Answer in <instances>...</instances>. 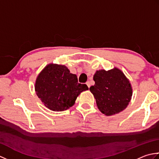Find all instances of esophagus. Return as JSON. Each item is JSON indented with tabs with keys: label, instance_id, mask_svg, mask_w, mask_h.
Returning a JSON list of instances; mask_svg holds the SVG:
<instances>
[{
	"label": "esophagus",
	"instance_id": "esophagus-1",
	"mask_svg": "<svg viewBox=\"0 0 159 159\" xmlns=\"http://www.w3.org/2000/svg\"><path fill=\"white\" fill-rule=\"evenodd\" d=\"M86 85H87V87H89H89H90V86H91V84H90V82L89 81H87V83H86Z\"/></svg>",
	"mask_w": 159,
	"mask_h": 159
}]
</instances>
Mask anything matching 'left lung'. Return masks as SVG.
<instances>
[{
    "mask_svg": "<svg viewBox=\"0 0 159 159\" xmlns=\"http://www.w3.org/2000/svg\"><path fill=\"white\" fill-rule=\"evenodd\" d=\"M95 85L89 90L95 98L98 109L107 116L119 113L127 107L133 95L130 81L117 67L96 71Z\"/></svg>",
    "mask_w": 159,
    "mask_h": 159,
    "instance_id": "left-lung-1",
    "label": "left lung"
}]
</instances>
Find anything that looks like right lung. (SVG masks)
<instances>
[{
	"label": "right lung",
	"mask_w": 159,
	"mask_h": 159,
	"mask_svg": "<svg viewBox=\"0 0 159 159\" xmlns=\"http://www.w3.org/2000/svg\"><path fill=\"white\" fill-rule=\"evenodd\" d=\"M85 84L78 82L76 74L63 65L50 63L37 77V96L48 109L63 111L72 107L78 96L88 89Z\"/></svg>",
	"instance_id": "add662e5"
}]
</instances>
